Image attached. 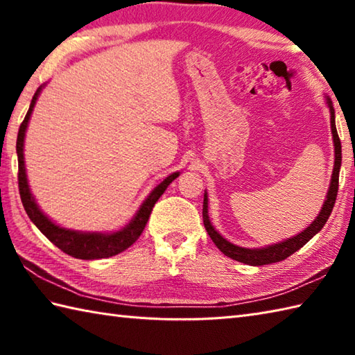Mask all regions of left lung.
I'll list each match as a JSON object with an SVG mask.
<instances>
[{
    "label": "left lung",
    "instance_id": "left-lung-1",
    "mask_svg": "<svg viewBox=\"0 0 355 355\" xmlns=\"http://www.w3.org/2000/svg\"><path fill=\"white\" fill-rule=\"evenodd\" d=\"M329 105V111H331V131H333V137H334V150H336V162H334V171H333V178H331V186L327 195V201L323 205L319 216L315 218L313 224H310V227L304 230L302 233H299L297 236H293L290 239L284 241V243H279L275 245H270L266 248H243L238 245H233L229 243L227 239H224L220 233H218L212 224L209 221V215H207V195H205V201H202V221H205V227L209 233V236L212 238L215 245L220 248V250L229 256V258L239 261L243 263H248V266H268V263L279 262L288 258L290 254L294 252H297L299 248H302L308 241H310L315 233L320 232L323 229V225L327 224L328 218L333 212V207L336 205V198H337V192H338V172H340V164H342V145H340V139H338V134L336 130V120H334V108L333 103L328 99Z\"/></svg>",
    "mask_w": 355,
    "mask_h": 355
}]
</instances>
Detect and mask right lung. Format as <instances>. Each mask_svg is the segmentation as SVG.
<instances>
[{
  "label": "right lung",
  "mask_w": 355,
  "mask_h": 355,
  "mask_svg": "<svg viewBox=\"0 0 355 355\" xmlns=\"http://www.w3.org/2000/svg\"><path fill=\"white\" fill-rule=\"evenodd\" d=\"M41 88L35 93L32 103H30V108L27 114L22 120L18 131V139H17V153H18V187H19V195L22 206H24L26 212L33 224L40 229L45 236H47L53 244L67 254L73 256V258L78 259H102V258H110V256H116L126 250L128 247H131L135 241H137L141 235L143 229L149 220V215L153 212V207L158 198L162 197L163 192L168 189V186L178 177V172L172 173L168 178H164V182L158 184L155 189L150 192L146 201L143 202L141 207L139 209L137 215L134 216V220L126 225L123 230L111 233V235H102V233H79L73 230H67L59 227V225L53 224L47 216H45L40 207L36 206V202L32 197V193L28 191L27 184V177H26V168H24V154H22V148H24V135L27 130V123L30 114H32L35 102L37 99V94H40Z\"/></svg>",
  "instance_id": "1"
}]
</instances>
